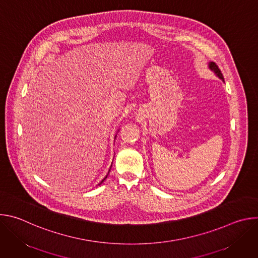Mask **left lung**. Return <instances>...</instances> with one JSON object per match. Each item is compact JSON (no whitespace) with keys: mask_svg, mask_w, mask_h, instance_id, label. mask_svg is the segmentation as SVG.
I'll return each mask as SVG.
<instances>
[{"mask_svg":"<svg viewBox=\"0 0 258 258\" xmlns=\"http://www.w3.org/2000/svg\"><path fill=\"white\" fill-rule=\"evenodd\" d=\"M209 68L215 73V75H216L220 80L224 81V77H223L222 71H220V69L218 68V66H217L214 62H210V63H209Z\"/></svg>","mask_w":258,"mask_h":258,"instance_id":"1","label":"left lung"}]
</instances>
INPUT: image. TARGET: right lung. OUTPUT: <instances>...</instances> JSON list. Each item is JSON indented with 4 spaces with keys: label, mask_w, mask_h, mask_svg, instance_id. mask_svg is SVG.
<instances>
[{
    "label": "right lung",
    "mask_w": 258,
    "mask_h": 258,
    "mask_svg": "<svg viewBox=\"0 0 258 258\" xmlns=\"http://www.w3.org/2000/svg\"><path fill=\"white\" fill-rule=\"evenodd\" d=\"M106 177H107V175H106V176H105V178H106ZM105 178H104V179H103V180H102V181H101V182H100V183H102V182H103V181H104V180H105ZM100 183H99V185H100Z\"/></svg>",
    "instance_id": "obj_1"
}]
</instances>
